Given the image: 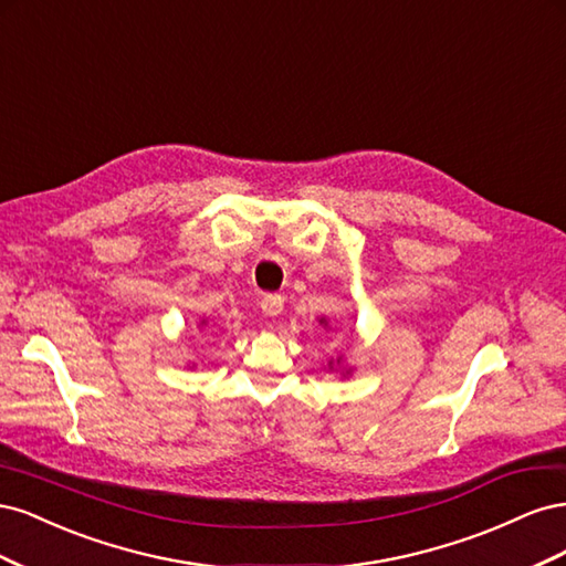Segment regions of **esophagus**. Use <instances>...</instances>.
<instances>
[{
    "label": "esophagus",
    "mask_w": 566,
    "mask_h": 566,
    "mask_svg": "<svg viewBox=\"0 0 566 566\" xmlns=\"http://www.w3.org/2000/svg\"><path fill=\"white\" fill-rule=\"evenodd\" d=\"M262 312L269 318H276L283 312V297L281 295H266L262 300Z\"/></svg>",
    "instance_id": "esophagus-1"
}]
</instances>
